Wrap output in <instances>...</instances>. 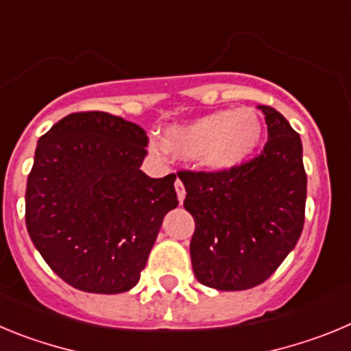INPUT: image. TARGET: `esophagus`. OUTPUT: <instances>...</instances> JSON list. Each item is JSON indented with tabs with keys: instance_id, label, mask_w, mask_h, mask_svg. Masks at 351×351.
<instances>
[{
	"instance_id": "esophagus-1",
	"label": "esophagus",
	"mask_w": 351,
	"mask_h": 351,
	"mask_svg": "<svg viewBox=\"0 0 351 351\" xmlns=\"http://www.w3.org/2000/svg\"><path fill=\"white\" fill-rule=\"evenodd\" d=\"M175 189H176V195H178V201L182 203L183 199H185V187H183V183H182V180H180V178H176Z\"/></svg>"
}]
</instances>
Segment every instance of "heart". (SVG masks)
Here are the masks:
<instances>
[{
  "label": "heart",
  "instance_id": "obj_1",
  "mask_svg": "<svg viewBox=\"0 0 351 351\" xmlns=\"http://www.w3.org/2000/svg\"><path fill=\"white\" fill-rule=\"evenodd\" d=\"M262 122L252 108L220 110L185 125L164 132L162 145L154 141L152 152L164 150L182 159H195L208 171L223 173L238 168L258 147Z\"/></svg>",
  "mask_w": 351,
  "mask_h": 351
}]
</instances>
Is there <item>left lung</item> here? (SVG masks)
Returning <instances> with one entry per match:
<instances>
[{
    "instance_id": "obj_1",
    "label": "left lung",
    "mask_w": 351,
    "mask_h": 351,
    "mask_svg": "<svg viewBox=\"0 0 351 351\" xmlns=\"http://www.w3.org/2000/svg\"><path fill=\"white\" fill-rule=\"evenodd\" d=\"M267 143L261 156L223 173L178 171L194 217L191 261L197 282L217 290L264 283L293 250L304 226L301 138L285 117L261 105Z\"/></svg>"
}]
</instances>
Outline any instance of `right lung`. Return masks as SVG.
I'll use <instances>...</instances> for the list:
<instances>
[{
  "mask_svg": "<svg viewBox=\"0 0 351 351\" xmlns=\"http://www.w3.org/2000/svg\"><path fill=\"white\" fill-rule=\"evenodd\" d=\"M147 145L143 128L105 112L69 113L38 140L27 232L68 285L121 293L140 282L164 215L178 206L176 175L140 169Z\"/></svg>",
  "mask_w": 351,
  "mask_h": 351,
  "instance_id": "add662e5",
  "label": "right lung"
}]
</instances>
